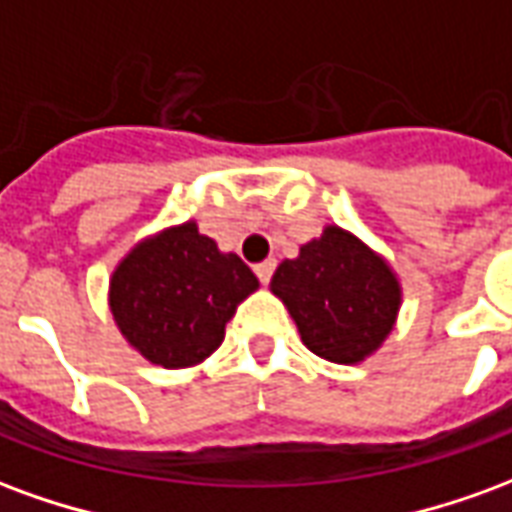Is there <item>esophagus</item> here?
<instances>
[{"label":"esophagus","mask_w":512,"mask_h":512,"mask_svg":"<svg viewBox=\"0 0 512 512\" xmlns=\"http://www.w3.org/2000/svg\"><path fill=\"white\" fill-rule=\"evenodd\" d=\"M274 268H277V263H274V260H263V263H257L255 266L257 279H260L263 285H268V279H271V274H274Z\"/></svg>","instance_id":"1"}]
</instances>
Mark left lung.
Returning <instances> with one entry per match:
<instances>
[{
    "instance_id": "left-lung-1",
    "label": "left lung",
    "mask_w": 512,
    "mask_h": 512,
    "mask_svg": "<svg viewBox=\"0 0 512 512\" xmlns=\"http://www.w3.org/2000/svg\"><path fill=\"white\" fill-rule=\"evenodd\" d=\"M271 293L296 321L312 354L356 365L376 354L400 310V282L384 257L337 224L282 260Z\"/></svg>"
}]
</instances>
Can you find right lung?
Returning <instances> with one entry per match:
<instances>
[{
    "mask_svg": "<svg viewBox=\"0 0 512 512\" xmlns=\"http://www.w3.org/2000/svg\"><path fill=\"white\" fill-rule=\"evenodd\" d=\"M252 268L183 222L150 235L117 263L109 310L128 345L153 365H200L222 345L238 304L257 290Z\"/></svg>",
    "mask_w": 512,
    "mask_h": 512,
    "instance_id": "add662e5",
    "label": "right lung"
}]
</instances>
